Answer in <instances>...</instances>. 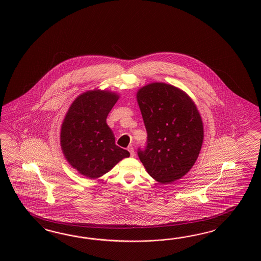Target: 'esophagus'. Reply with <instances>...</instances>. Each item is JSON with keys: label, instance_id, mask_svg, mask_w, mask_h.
<instances>
[{"label": "esophagus", "instance_id": "1", "mask_svg": "<svg viewBox=\"0 0 261 261\" xmlns=\"http://www.w3.org/2000/svg\"><path fill=\"white\" fill-rule=\"evenodd\" d=\"M128 151L130 152V156H131V157H134L135 152L133 147H128Z\"/></svg>", "mask_w": 261, "mask_h": 261}]
</instances>
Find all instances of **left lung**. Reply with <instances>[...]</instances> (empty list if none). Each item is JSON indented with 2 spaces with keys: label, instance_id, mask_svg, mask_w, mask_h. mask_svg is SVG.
Masks as SVG:
<instances>
[{
  "label": "left lung",
  "instance_id": "8db88e82",
  "mask_svg": "<svg viewBox=\"0 0 261 261\" xmlns=\"http://www.w3.org/2000/svg\"><path fill=\"white\" fill-rule=\"evenodd\" d=\"M147 131V146L139 158L161 184L181 179L194 166L204 142V124L195 102L185 91L152 82L136 94Z\"/></svg>",
  "mask_w": 261,
  "mask_h": 261
}]
</instances>
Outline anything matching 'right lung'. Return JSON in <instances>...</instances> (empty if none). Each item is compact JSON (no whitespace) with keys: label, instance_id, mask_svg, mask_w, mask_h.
<instances>
[{"label":"right lung","instance_id":"add662e5","mask_svg":"<svg viewBox=\"0 0 261 261\" xmlns=\"http://www.w3.org/2000/svg\"><path fill=\"white\" fill-rule=\"evenodd\" d=\"M119 98L117 92L95 88L80 94L67 111L60 129L64 157L79 173L97 179L130 153L116 145L106 119Z\"/></svg>","mask_w":261,"mask_h":261}]
</instances>
